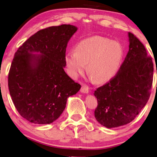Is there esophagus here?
Returning <instances> with one entry per match:
<instances>
[{
  "instance_id": "1",
  "label": "esophagus",
  "mask_w": 157,
  "mask_h": 157,
  "mask_svg": "<svg viewBox=\"0 0 157 157\" xmlns=\"http://www.w3.org/2000/svg\"><path fill=\"white\" fill-rule=\"evenodd\" d=\"M89 91V89L88 86L86 85H83L80 89V92L82 94H88Z\"/></svg>"
}]
</instances>
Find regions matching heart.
<instances>
[{
  "label": "heart",
  "instance_id": "heart-1",
  "mask_svg": "<svg viewBox=\"0 0 157 157\" xmlns=\"http://www.w3.org/2000/svg\"><path fill=\"white\" fill-rule=\"evenodd\" d=\"M123 47L119 43L101 36H93L79 41L75 50L65 56L69 73L74 78L85 73L87 65L91 78L97 83L111 80L118 73L124 59Z\"/></svg>",
  "mask_w": 157,
  "mask_h": 157
}]
</instances>
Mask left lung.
Listing matches in <instances>:
<instances>
[{
    "mask_svg": "<svg viewBox=\"0 0 157 157\" xmlns=\"http://www.w3.org/2000/svg\"><path fill=\"white\" fill-rule=\"evenodd\" d=\"M128 52L120 70L110 82L94 91V112L102 126L112 128L132 121L147 103L153 80V62L141 42L128 33ZM157 73V71H156Z\"/></svg>",
    "mask_w": 157,
    "mask_h": 157,
    "instance_id": "8db88e82",
    "label": "left lung"
}]
</instances>
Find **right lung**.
<instances>
[{
	"mask_svg": "<svg viewBox=\"0 0 157 157\" xmlns=\"http://www.w3.org/2000/svg\"><path fill=\"white\" fill-rule=\"evenodd\" d=\"M77 31L71 24L40 30L14 54L8 75L10 94L17 111L30 122H54L68 97L80 89L64 71L67 44Z\"/></svg>",
	"mask_w": 157,
	"mask_h": 157,
	"instance_id": "right-lung-1",
	"label": "right lung"
}]
</instances>
